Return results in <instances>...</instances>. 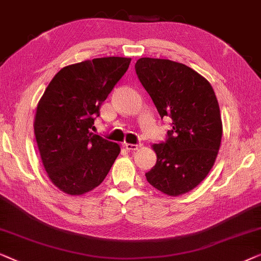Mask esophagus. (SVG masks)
I'll list each match as a JSON object with an SVG mask.
<instances>
[{"mask_svg": "<svg viewBox=\"0 0 261 261\" xmlns=\"http://www.w3.org/2000/svg\"><path fill=\"white\" fill-rule=\"evenodd\" d=\"M142 146V144H130V143H124V148L129 151H134V150H137Z\"/></svg>", "mask_w": 261, "mask_h": 261, "instance_id": "obj_1", "label": "esophagus"}]
</instances>
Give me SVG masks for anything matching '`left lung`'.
Returning <instances> with one entry per match:
<instances>
[{
  "label": "left lung",
  "instance_id": "1",
  "mask_svg": "<svg viewBox=\"0 0 261 261\" xmlns=\"http://www.w3.org/2000/svg\"><path fill=\"white\" fill-rule=\"evenodd\" d=\"M135 68L161 118L172 120L166 142L152 145L157 162L146 179L169 196L182 195L214 166L222 137L218 99L207 79L179 62L141 58Z\"/></svg>",
  "mask_w": 261,
  "mask_h": 261
}]
</instances>
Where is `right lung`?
Returning a JSON list of instances; mask_svg holds the SVG:
<instances>
[{
	"label": "right lung",
	"instance_id": "add662e5",
	"mask_svg": "<svg viewBox=\"0 0 261 261\" xmlns=\"http://www.w3.org/2000/svg\"><path fill=\"white\" fill-rule=\"evenodd\" d=\"M130 62V58L109 57L66 66L40 99L34 120L40 156L53 185L68 195L98 187L119 155L117 143L90 129Z\"/></svg>",
	"mask_w": 261,
	"mask_h": 261
}]
</instances>
